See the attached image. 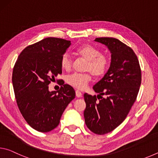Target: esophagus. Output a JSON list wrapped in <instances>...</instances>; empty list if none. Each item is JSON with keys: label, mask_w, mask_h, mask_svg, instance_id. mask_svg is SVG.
<instances>
[{"label": "esophagus", "mask_w": 158, "mask_h": 158, "mask_svg": "<svg viewBox=\"0 0 158 158\" xmlns=\"http://www.w3.org/2000/svg\"><path fill=\"white\" fill-rule=\"evenodd\" d=\"M75 93H76V96L77 98H80V97H81V95H82V93L79 91V90H76L75 91Z\"/></svg>", "instance_id": "34e87169"}]
</instances>
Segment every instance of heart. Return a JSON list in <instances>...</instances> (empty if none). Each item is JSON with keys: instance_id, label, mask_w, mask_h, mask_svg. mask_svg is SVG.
Wrapping results in <instances>:
<instances>
[{"instance_id": "b5f03b06", "label": "heart", "mask_w": 158, "mask_h": 158, "mask_svg": "<svg viewBox=\"0 0 158 158\" xmlns=\"http://www.w3.org/2000/svg\"><path fill=\"white\" fill-rule=\"evenodd\" d=\"M76 53L80 57L87 60L85 70L89 71L95 77H100L105 73L108 68L109 59L105 55L101 54L97 48L90 44H83L76 50ZM73 61L68 53L62 56L60 65L65 70H69L72 68ZM90 73H73L68 77L67 83L77 89L83 90L87 87L91 80Z\"/></svg>"}]
</instances>
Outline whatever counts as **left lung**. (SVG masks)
<instances>
[{
	"label": "left lung",
	"mask_w": 158,
	"mask_h": 158,
	"mask_svg": "<svg viewBox=\"0 0 158 158\" xmlns=\"http://www.w3.org/2000/svg\"><path fill=\"white\" fill-rule=\"evenodd\" d=\"M111 53L110 67L93 90L98 93L84 95L86 107L85 123L97 135L113 131L123 122L137 99L141 82L137 56L130 47L113 37H100Z\"/></svg>",
	"instance_id": "8db88e82"
}]
</instances>
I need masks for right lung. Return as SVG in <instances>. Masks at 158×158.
<instances>
[{
  "instance_id": "obj_1",
  "label": "right lung",
  "mask_w": 158,
  "mask_h": 158,
  "mask_svg": "<svg viewBox=\"0 0 158 158\" xmlns=\"http://www.w3.org/2000/svg\"><path fill=\"white\" fill-rule=\"evenodd\" d=\"M71 42L47 37L26 47L19 56L12 73L15 98L21 114L31 127L47 132L56 127L75 91L63 84L49 90L51 81L62 74L60 59Z\"/></svg>"
}]
</instances>
